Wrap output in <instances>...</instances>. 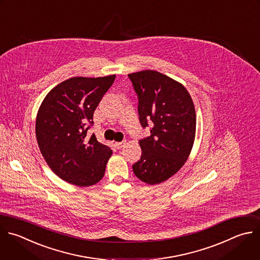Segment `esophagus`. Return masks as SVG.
<instances>
[{
	"instance_id": "esophagus-1",
	"label": "esophagus",
	"mask_w": 260,
	"mask_h": 260,
	"mask_svg": "<svg viewBox=\"0 0 260 260\" xmlns=\"http://www.w3.org/2000/svg\"><path fill=\"white\" fill-rule=\"evenodd\" d=\"M124 145H125V141H124V142L122 141V142H117V143H115V146H116L117 149H121Z\"/></svg>"
}]
</instances>
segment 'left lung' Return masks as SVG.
<instances>
[{
  "instance_id": "8db88e82",
  "label": "left lung",
  "mask_w": 260,
  "mask_h": 260,
  "mask_svg": "<svg viewBox=\"0 0 260 260\" xmlns=\"http://www.w3.org/2000/svg\"><path fill=\"white\" fill-rule=\"evenodd\" d=\"M138 95L143 127L151 136L140 141L141 159L133 165L142 182L156 185L176 175L187 161L196 134V112L185 86L155 70L128 74Z\"/></svg>"
}]
</instances>
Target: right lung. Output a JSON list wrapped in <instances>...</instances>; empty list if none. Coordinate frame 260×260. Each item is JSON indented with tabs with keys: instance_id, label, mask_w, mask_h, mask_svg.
<instances>
[{
	"instance_id": "right-lung-1",
	"label": "right lung",
	"mask_w": 260,
	"mask_h": 260,
	"mask_svg": "<svg viewBox=\"0 0 260 260\" xmlns=\"http://www.w3.org/2000/svg\"><path fill=\"white\" fill-rule=\"evenodd\" d=\"M115 74L75 76L53 88L42 102L36 121L39 148L49 167L63 181L90 187L102 180L112 150L93 135V115Z\"/></svg>"
}]
</instances>
